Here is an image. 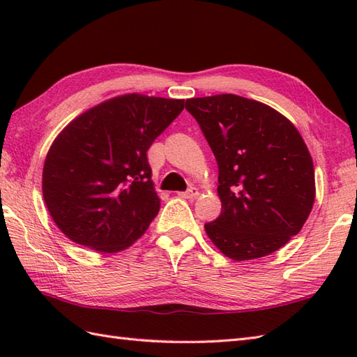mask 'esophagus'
Segmentation results:
<instances>
[{
	"label": "esophagus",
	"mask_w": 357,
	"mask_h": 357,
	"mask_svg": "<svg viewBox=\"0 0 357 357\" xmlns=\"http://www.w3.org/2000/svg\"><path fill=\"white\" fill-rule=\"evenodd\" d=\"M197 195H199V192H197V188H195V187L188 188L187 192H181V193H178V196L184 197V199H195V197H197Z\"/></svg>",
	"instance_id": "1"
}]
</instances>
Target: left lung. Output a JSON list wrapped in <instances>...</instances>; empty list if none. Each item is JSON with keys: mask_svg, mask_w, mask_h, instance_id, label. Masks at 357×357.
<instances>
[{"mask_svg": "<svg viewBox=\"0 0 357 357\" xmlns=\"http://www.w3.org/2000/svg\"><path fill=\"white\" fill-rule=\"evenodd\" d=\"M219 165L220 216L206 236L236 261L300 233L314 202L313 161L300 132L271 106L236 94L187 98Z\"/></svg>", "mask_w": 357, "mask_h": 357, "instance_id": "8db88e82", "label": "left lung"}]
</instances>
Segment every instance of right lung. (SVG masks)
Segmentation results:
<instances>
[{
	"instance_id": "1",
	"label": "right lung",
	"mask_w": 357,
	"mask_h": 357,
	"mask_svg": "<svg viewBox=\"0 0 357 357\" xmlns=\"http://www.w3.org/2000/svg\"><path fill=\"white\" fill-rule=\"evenodd\" d=\"M182 109L176 98L124 94L63 128L47 153L43 195L66 237L112 254L146 233L161 205L147 151Z\"/></svg>"
}]
</instances>
